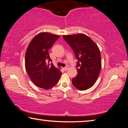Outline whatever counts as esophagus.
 <instances>
[{
	"label": "esophagus",
	"instance_id": "1",
	"mask_svg": "<svg viewBox=\"0 0 128 128\" xmlns=\"http://www.w3.org/2000/svg\"><path fill=\"white\" fill-rule=\"evenodd\" d=\"M63 69L64 70H67L68 69V66H66V67H64V68H63Z\"/></svg>",
	"mask_w": 128,
	"mask_h": 128
}]
</instances>
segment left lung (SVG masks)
Segmentation results:
<instances>
[{
    "instance_id": "1",
    "label": "left lung",
    "mask_w": 128,
    "mask_h": 128,
    "mask_svg": "<svg viewBox=\"0 0 128 128\" xmlns=\"http://www.w3.org/2000/svg\"><path fill=\"white\" fill-rule=\"evenodd\" d=\"M64 40L73 49L78 60V74L72 84L80 90H86L94 85L102 68L100 52L94 41L85 34L63 36Z\"/></svg>"
}]
</instances>
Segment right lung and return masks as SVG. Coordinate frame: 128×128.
<instances>
[{"label":"right lung","mask_w":128,"mask_h":128,"mask_svg":"<svg viewBox=\"0 0 128 128\" xmlns=\"http://www.w3.org/2000/svg\"><path fill=\"white\" fill-rule=\"evenodd\" d=\"M59 36L43 32L32 39L25 53V69L32 81L38 87L48 90L59 82L62 72L50 58L48 50Z\"/></svg>","instance_id":"obj_1"}]
</instances>
